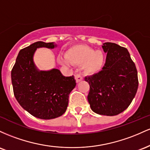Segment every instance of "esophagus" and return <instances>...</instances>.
Masks as SVG:
<instances>
[{"mask_svg":"<svg viewBox=\"0 0 150 150\" xmlns=\"http://www.w3.org/2000/svg\"><path fill=\"white\" fill-rule=\"evenodd\" d=\"M75 79H76V83H79L80 81H81L83 80V77H82L81 75L76 74L75 75Z\"/></svg>","mask_w":150,"mask_h":150,"instance_id":"esophagus-1","label":"esophagus"}]
</instances>
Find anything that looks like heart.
Listing matches in <instances>:
<instances>
[{
	"mask_svg": "<svg viewBox=\"0 0 150 150\" xmlns=\"http://www.w3.org/2000/svg\"><path fill=\"white\" fill-rule=\"evenodd\" d=\"M66 57L69 63L76 66L83 65L84 73L95 75L101 71L105 62V55L101 50H95L86 45H76L67 52ZM61 63L66 64L65 60L60 59Z\"/></svg>",
	"mask_w": 150,
	"mask_h": 150,
	"instance_id": "1",
	"label": "heart"
}]
</instances>
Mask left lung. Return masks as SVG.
Wrapping results in <instances>:
<instances>
[{"mask_svg": "<svg viewBox=\"0 0 150 150\" xmlns=\"http://www.w3.org/2000/svg\"><path fill=\"white\" fill-rule=\"evenodd\" d=\"M102 47L107 53L102 71L84 79L90 86L88 100L96 113L116 115L127 109L135 96L137 71L126 48L112 42H105Z\"/></svg>", "mask_w": 150, "mask_h": 150, "instance_id": "1", "label": "left lung"}]
</instances>
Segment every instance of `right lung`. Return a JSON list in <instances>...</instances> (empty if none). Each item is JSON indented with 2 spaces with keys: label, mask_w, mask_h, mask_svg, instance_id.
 <instances>
[{
  "label": "right lung",
  "mask_w": 150,
  "mask_h": 150,
  "mask_svg": "<svg viewBox=\"0 0 150 150\" xmlns=\"http://www.w3.org/2000/svg\"><path fill=\"white\" fill-rule=\"evenodd\" d=\"M53 42H37L22 49L11 71L13 93L25 110L44 120L64 113L69 96L76 86L74 76H64L59 69L39 71L33 62L37 48H54Z\"/></svg>",
  "instance_id": "1"
}]
</instances>
